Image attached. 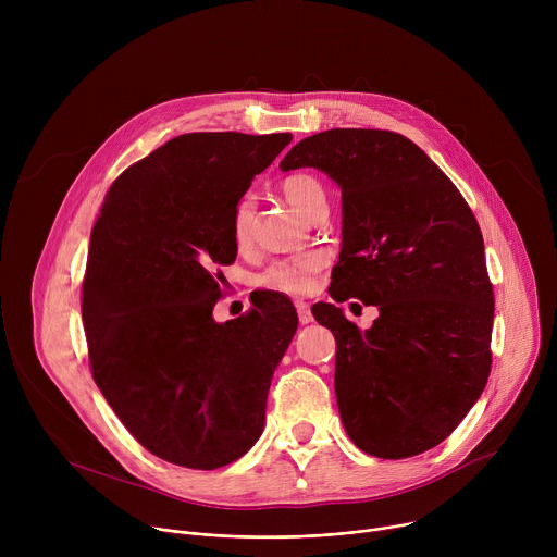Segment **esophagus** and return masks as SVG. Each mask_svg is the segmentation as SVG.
Masks as SVG:
<instances>
[{"label": "esophagus", "mask_w": 557, "mask_h": 557, "mask_svg": "<svg viewBox=\"0 0 557 557\" xmlns=\"http://www.w3.org/2000/svg\"><path fill=\"white\" fill-rule=\"evenodd\" d=\"M295 308H297V314H299V324H310L312 322V312H310V306L306 301H295Z\"/></svg>", "instance_id": "obj_1"}]
</instances>
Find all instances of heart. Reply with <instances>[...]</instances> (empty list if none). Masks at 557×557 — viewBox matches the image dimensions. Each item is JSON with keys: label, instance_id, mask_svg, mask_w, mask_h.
Masks as SVG:
<instances>
[{"label": "heart", "instance_id": "1", "mask_svg": "<svg viewBox=\"0 0 557 557\" xmlns=\"http://www.w3.org/2000/svg\"><path fill=\"white\" fill-rule=\"evenodd\" d=\"M282 194L286 200L301 211L304 215H312L317 207L326 205V189L310 174H290L282 181ZM251 222H253V198L245 196L237 200L231 213V237L235 247H247L251 243ZM326 267V256L320 251H310L284 260L271 262L260 275L258 286L286 293V295H306L312 290L317 275Z\"/></svg>", "mask_w": 557, "mask_h": 557}]
</instances>
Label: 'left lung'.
Listing matches in <instances>:
<instances>
[{
    "instance_id": "1",
    "label": "left lung",
    "mask_w": 557,
    "mask_h": 557,
    "mask_svg": "<svg viewBox=\"0 0 557 557\" xmlns=\"http://www.w3.org/2000/svg\"><path fill=\"white\" fill-rule=\"evenodd\" d=\"M280 168H317L342 187L344 245L329 290L379 308L361 333L335 304L312 306L337 342L348 436L376 458L432 449L492 372L494 288L475 215L428 153L389 129L312 134Z\"/></svg>"
}]
</instances>
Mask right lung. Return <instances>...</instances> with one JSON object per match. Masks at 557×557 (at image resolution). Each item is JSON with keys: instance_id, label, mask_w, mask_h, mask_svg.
Instances as JSON below:
<instances>
[{"instance_id": "add662e5", "label": "right lung", "mask_w": 557, "mask_h": 557, "mask_svg": "<svg viewBox=\"0 0 557 557\" xmlns=\"http://www.w3.org/2000/svg\"><path fill=\"white\" fill-rule=\"evenodd\" d=\"M290 134L194 132L129 165L92 226L82 288L90 372L127 432L189 469L240 458L262 434L273 372L295 331L264 293L215 324L231 213Z\"/></svg>"}]
</instances>
